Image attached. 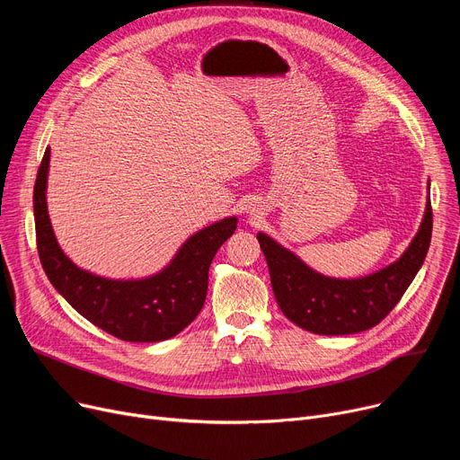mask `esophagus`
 Instances as JSON below:
<instances>
[{
  "label": "esophagus",
  "mask_w": 460,
  "mask_h": 460,
  "mask_svg": "<svg viewBox=\"0 0 460 460\" xmlns=\"http://www.w3.org/2000/svg\"><path fill=\"white\" fill-rule=\"evenodd\" d=\"M252 212H255V208H253V210H252Z\"/></svg>",
  "instance_id": "obj_1"
}]
</instances>
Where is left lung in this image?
Masks as SVG:
<instances>
[{
	"mask_svg": "<svg viewBox=\"0 0 460 460\" xmlns=\"http://www.w3.org/2000/svg\"><path fill=\"white\" fill-rule=\"evenodd\" d=\"M430 234L432 208L427 201L420 231L401 259L358 279L321 276L264 233H259L257 240L283 315L313 333L347 335L376 326L397 305L421 269Z\"/></svg>",
	"mask_w": 460,
	"mask_h": 460,
	"instance_id": "1",
	"label": "left lung"
}]
</instances>
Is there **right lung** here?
I'll list each match as a JSON object with an SVG mask.
<instances>
[{"label": "right lung", "mask_w": 460, "mask_h": 460, "mask_svg": "<svg viewBox=\"0 0 460 460\" xmlns=\"http://www.w3.org/2000/svg\"><path fill=\"white\" fill-rule=\"evenodd\" d=\"M50 147L44 151L35 190V231L42 269L58 293L82 317L130 343H156L182 332L201 311L208 267L234 233L236 217H226L190 236L175 259L153 278L117 281L78 269L59 248L46 208Z\"/></svg>", "instance_id": "1"}]
</instances>
